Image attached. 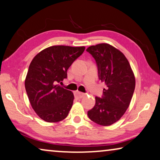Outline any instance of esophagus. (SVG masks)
<instances>
[{
	"mask_svg": "<svg viewBox=\"0 0 160 160\" xmlns=\"http://www.w3.org/2000/svg\"><path fill=\"white\" fill-rule=\"evenodd\" d=\"M85 96L84 93H81L80 92H74V97L77 98H82V97Z\"/></svg>",
	"mask_w": 160,
	"mask_h": 160,
	"instance_id": "obj_1",
	"label": "esophagus"
}]
</instances>
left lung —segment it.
<instances>
[{"label": "left lung", "mask_w": 160, "mask_h": 160, "mask_svg": "<svg viewBox=\"0 0 160 160\" xmlns=\"http://www.w3.org/2000/svg\"><path fill=\"white\" fill-rule=\"evenodd\" d=\"M86 51L95 60L99 80L106 85L102 97L95 98L88 116L93 122L108 126L120 120L128 108L135 88L134 73L127 58L114 46L100 43Z\"/></svg>", "instance_id": "1"}]
</instances>
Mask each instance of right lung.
<instances>
[{"label": "right lung", "instance_id": "add662e5", "mask_svg": "<svg viewBox=\"0 0 160 160\" xmlns=\"http://www.w3.org/2000/svg\"><path fill=\"white\" fill-rule=\"evenodd\" d=\"M84 50V46H50L32 60L25 80L26 94L32 108L46 122H59L68 116L74 94L59 83L67 78L68 68Z\"/></svg>", "mask_w": 160, "mask_h": 160}]
</instances>
